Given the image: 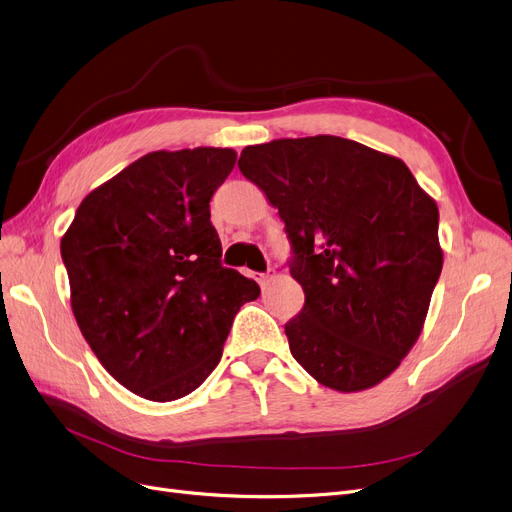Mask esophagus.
<instances>
[{
    "label": "esophagus",
    "instance_id": "obj_1",
    "mask_svg": "<svg viewBox=\"0 0 512 512\" xmlns=\"http://www.w3.org/2000/svg\"><path fill=\"white\" fill-rule=\"evenodd\" d=\"M272 278H274L272 274H259V276H257L259 287H261V289H266V287L270 285V282H272Z\"/></svg>",
    "mask_w": 512,
    "mask_h": 512
}]
</instances>
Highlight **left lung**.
I'll return each mask as SVG.
<instances>
[{"mask_svg":"<svg viewBox=\"0 0 512 512\" xmlns=\"http://www.w3.org/2000/svg\"><path fill=\"white\" fill-rule=\"evenodd\" d=\"M293 244L306 304L285 333L318 384L361 392L418 342L443 270L439 206L407 164L342 137L276 139L242 149Z\"/></svg>","mask_w":512,"mask_h":512,"instance_id":"obj_1","label":"left lung"}]
</instances>
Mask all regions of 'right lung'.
Listing matches in <instances>:
<instances>
[{
    "label": "right lung",
    "mask_w": 512,
    "mask_h": 512,
    "mask_svg": "<svg viewBox=\"0 0 512 512\" xmlns=\"http://www.w3.org/2000/svg\"><path fill=\"white\" fill-rule=\"evenodd\" d=\"M236 151H151L94 187L61 238L69 299L113 380L168 403L217 367L234 316L259 285L221 266L208 202Z\"/></svg>",
    "instance_id": "add662e5"
}]
</instances>
